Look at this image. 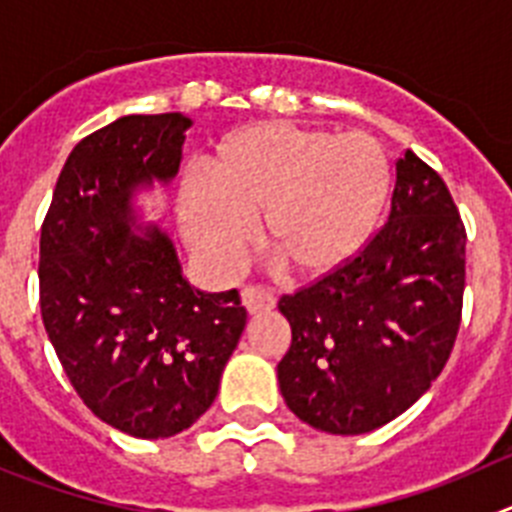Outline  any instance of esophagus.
<instances>
[{"mask_svg":"<svg viewBox=\"0 0 512 512\" xmlns=\"http://www.w3.org/2000/svg\"><path fill=\"white\" fill-rule=\"evenodd\" d=\"M242 303L250 313H260V311H270L275 306V296L270 290L260 288V285H250V288L242 290Z\"/></svg>","mask_w":512,"mask_h":512,"instance_id":"1","label":"esophagus"}]
</instances>
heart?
<instances>
[{
	"label": "heart",
	"instance_id": "heart-1",
	"mask_svg": "<svg viewBox=\"0 0 512 512\" xmlns=\"http://www.w3.org/2000/svg\"><path fill=\"white\" fill-rule=\"evenodd\" d=\"M206 187L181 193L188 242L234 270L262 219L267 252L298 280H324L365 250L390 196V163L367 135L255 124L206 160Z\"/></svg>",
	"mask_w": 512,
	"mask_h": 512
}]
</instances>
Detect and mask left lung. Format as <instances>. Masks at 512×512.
<instances>
[{"label":"left lung","instance_id":"left-lung-1","mask_svg":"<svg viewBox=\"0 0 512 512\" xmlns=\"http://www.w3.org/2000/svg\"><path fill=\"white\" fill-rule=\"evenodd\" d=\"M462 216L431 165L405 150L390 216L344 270L283 296L280 393L303 423L357 436L408 411L441 375L464 298Z\"/></svg>","mask_w":512,"mask_h":512}]
</instances>
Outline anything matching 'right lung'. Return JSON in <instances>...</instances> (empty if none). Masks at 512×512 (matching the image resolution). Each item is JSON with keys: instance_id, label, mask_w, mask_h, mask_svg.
<instances>
[{"instance_id": "add662e5", "label": "right lung", "mask_w": 512, "mask_h": 512, "mask_svg": "<svg viewBox=\"0 0 512 512\" xmlns=\"http://www.w3.org/2000/svg\"><path fill=\"white\" fill-rule=\"evenodd\" d=\"M181 112L130 114L78 142L40 229V311L86 408L122 434L168 439L219 393L245 331L237 290L206 293L158 227L132 232V193L176 178Z\"/></svg>"}]
</instances>
